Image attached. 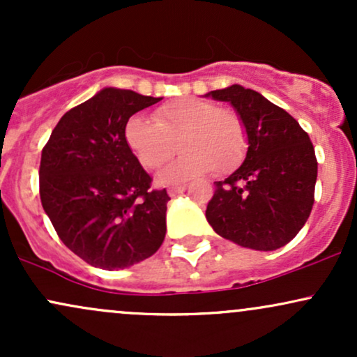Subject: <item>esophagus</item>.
<instances>
[{
  "label": "esophagus",
  "instance_id": "obj_1",
  "mask_svg": "<svg viewBox=\"0 0 357 357\" xmlns=\"http://www.w3.org/2000/svg\"><path fill=\"white\" fill-rule=\"evenodd\" d=\"M186 184H179V186H171L169 190H167V192H169V196H176V195H179V192H183V191H186Z\"/></svg>",
  "mask_w": 357,
  "mask_h": 357
}]
</instances>
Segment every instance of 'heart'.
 <instances>
[{"label":"heart","instance_id":"b5f03b06","mask_svg":"<svg viewBox=\"0 0 357 357\" xmlns=\"http://www.w3.org/2000/svg\"><path fill=\"white\" fill-rule=\"evenodd\" d=\"M126 141L146 169H158L176 153L181 158L158 176L162 184L178 183L211 169L227 174L243 161L248 137L243 121L230 109H218L202 99H179L153 112L127 121Z\"/></svg>","mask_w":357,"mask_h":357}]
</instances>
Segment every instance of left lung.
I'll use <instances>...</instances> for the list:
<instances>
[{"instance_id":"1","label":"left lung","mask_w":357,"mask_h":357,"mask_svg":"<svg viewBox=\"0 0 357 357\" xmlns=\"http://www.w3.org/2000/svg\"><path fill=\"white\" fill-rule=\"evenodd\" d=\"M204 97L228 102L243 121V162L216 190L206 220L223 238L270 252L301 231L314 204L317 159L309 134L261 93L235 84Z\"/></svg>"}]
</instances>
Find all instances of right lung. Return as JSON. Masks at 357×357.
<instances>
[{
  "label": "right lung",
  "instance_id": "add662e5",
  "mask_svg": "<svg viewBox=\"0 0 357 357\" xmlns=\"http://www.w3.org/2000/svg\"><path fill=\"white\" fill-rule=\"evenodd\" d=\"M162 97L105 87L68 110L40 162V198L60 240L92 267L127 268L166 236V190H151L126 141V124Z\"/></svg>",
  "mask_w": 357,
  "mask_h": 357
}]
</instances>
